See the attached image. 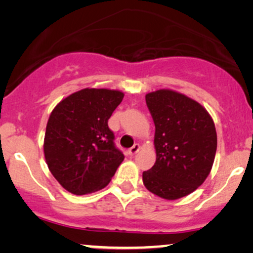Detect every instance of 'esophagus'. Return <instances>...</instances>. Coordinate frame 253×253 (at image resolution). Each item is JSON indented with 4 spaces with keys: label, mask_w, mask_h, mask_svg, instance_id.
<instances>
[{
    "label": "esophagus",
    "mask_w": 253,
    "mask_h": 253,
    "mask_svg": "<svg viewBox=\"0 0 253 253\" xmlns=\"http://www.w3.org/2000/svg\"><path fill=\"white\" fill-rule=\"evenodd\" d=\"M139 150H140V145L139 144H134L132 147L127 150V154L134 155V154H137L138 152H139Z\"/></svg>",
    "instance_id": "1"
}]
</instances>
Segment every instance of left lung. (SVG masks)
Segmentation results:
<instances>
[{
  "label": "left lung",
  "instance_id": "left-lung-1",
  "mask_svg": "<svg viewBox=\"0 0 253 253\" xmlns=\"http://www.w3.org/2000/svg\"><path fill=\"white\" fill-rule=\"evenodd\" d=\"M154 121L157 160L143 172L148 191L164 199L185 197L203 184L212 169L216 131L212 117L195 100L172 89L147 93Z\"/></svg>",
  "mask_w": 253,
  "mask_h": 253
}]
</instances>
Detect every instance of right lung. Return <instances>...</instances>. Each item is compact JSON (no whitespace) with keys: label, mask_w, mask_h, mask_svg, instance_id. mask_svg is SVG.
<instances>
[{"label":"right lung","mask_w":253,"mask_h":253,"mask_svg":"<svg viewBox=\"0 0 253 253\" xmlns=\"http://www.w3.org/2000/svg\"><path fill=\"white\" fill-rule=\"evenodd\" d=\"M116 89L84 88L62 100L46 126L43 153L57 182L82 196L108 185L124 155L114 144L108 120L122 102Z\"/></svg>","instance_id":"right-lung-1"}]
</instances>
